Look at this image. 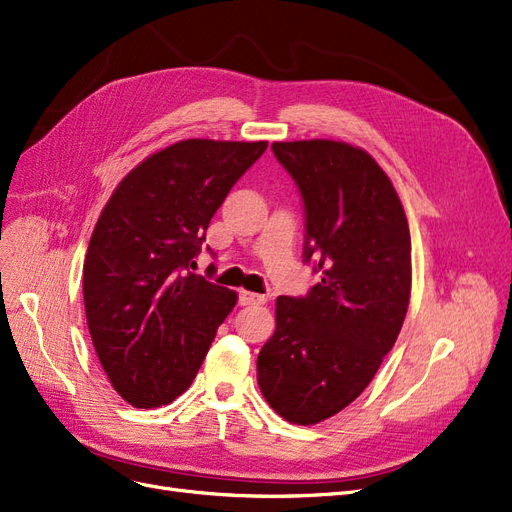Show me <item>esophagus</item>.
Listing matches in <instances>:
<instances>
[{"instance_id":"esophagus-1","label":"esophagus","mask_w":512,"mask_h":512,"mask_svg":"<svg viewBox=\"0 0 512 512\" xmlns=\"http://www.w3.org/2000/svg\"><path fill=\"white\" fill-rule=\"evenodd\" d=\"M238 301H240V306H259V304H266L268 295H259V293H251V291H240L238 293Z\"/></svg>"}]
</instances>
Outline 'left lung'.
<instances>
[{"label":"left lung","mask_w":512,"mask_h":512,"mask_svg":"<svg viewBox=\"0 0 512 512\" xmlns=\"http://www.w3.org/2000/svg\"><path fill=\"white\" fill-rule=\"evenodd\" d=\"M306 211L304 261L320 282L276 299V331L257 356L272 409L310 426L369 386L401 333L411 295V236L388 175L344 141L272 143Z\"/></svg>","instance_id":"left-lung-1"}]
</instances>
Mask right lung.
<instances>
[{
  "mask_svg": "<svg viewBox=\"0 0 512 512\" xmlns=\"http://www.w3.org/2000/svg\"><path fill=\"white\" fill-rule=\"evenodd\" d=\"M266 149V141H179L132 168L105 204L84 259V308L126 403H173L236 306L234 291L189 268L217 208Z\"/></svg>",
  "mask_w": 512,
  "mask_h": 512,
  "instance_id": "right-lung-1",
  "label": "right lung"
}]
</instances>
